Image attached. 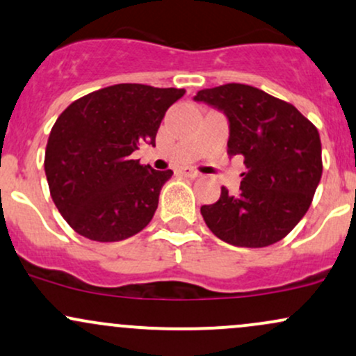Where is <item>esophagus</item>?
<instances>
[{
    "mask_svg": "<svg viewBox=\"0 0 356 356\" xmlns=\"http://www.w3.org/2000/svg\"><path fill=\"white\" fill-rule=\"evenodd\" d=\"M181 172H182V174H184V175H187V177H191V179H196V177H199V175H201L197 170L187 169V167H186V169H182Z\"/></svg>",
    "mask_w": 356,
    "mask_h": 356,
    "instance_id": "1",
    "label": "esophagus"
}]
</instances>
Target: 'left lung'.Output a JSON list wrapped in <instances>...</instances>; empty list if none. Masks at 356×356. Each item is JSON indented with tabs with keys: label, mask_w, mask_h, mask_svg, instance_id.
Wrapping results in <instances>:
<instances>
[{
	"label": "left lung",
	"mask_w": 356,
	"mask_h": 356,
	"mask_svg": "<svg viewBox=\"0 0 356 356\" xmlns=\"http://www.w3.org/2000/svg\"><path fill=\"white\" fill-rule=\"evenodd\" d=\"M194 101L225 113L228 155L247 167L238 196L221 187L220 199L202 206L206 225L233 247L277 243L302 220L321 181L318 128L292 104L247 84L202 89Z\"/></svg>",
	"instance_id": "1"
}]
</instances>
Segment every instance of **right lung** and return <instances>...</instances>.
Segmentation results:
<instances>
[{"label":"right lung","instance_id":"1","mask_svg":"<svg viewBox=\"0 0 356 356\" xmlns=\"http://www.w3.org/2000/svg\"><path fill=\"white\" fill-rule=\"evenodd\" d=\"M184 89L116 84L89 92L62 111L50 131L45 175L58 213L81 236L121 241L152 221L172 170L131 159L155 145L165 111Z\"/></svg>","mask_w":356,"mask_h":356}]
</instances>
